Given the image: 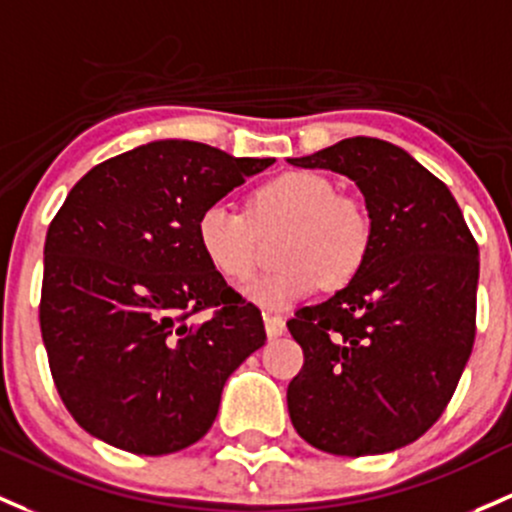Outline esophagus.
<instances>
[{"label":"esophagus","instance_id":"esophagus-1","mask_svg":"<svg viewBox=\"0 0 512 512\" xmlns=\"http://www.w3.org/2000/svg\"><path fill=\"white\" fill-rule=\"evenodd\" d=\"M265 331L270 338H277L284 333V319L277 314H265Z\"/></svg>","mask_w":512,"mask_h":512}]
</instances>
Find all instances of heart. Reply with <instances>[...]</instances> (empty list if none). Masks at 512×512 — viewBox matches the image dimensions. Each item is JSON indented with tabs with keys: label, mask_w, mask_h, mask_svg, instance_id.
Instances as JSON below:
<instances>
[{
	"label": "heart",
	"mask_w": 512,
	"mask_h": 512,
	"mask_svg": "<svg viewBox=\"0 0 512 512\" xmlns=\"http://www.w3.org/2000/svg\"><path fill=\"white\" fill-rule=\"evenodd\" d=\"M284 230L277 247L282 270L262 274L245 297L282 311L324 284L343 289L363 272L375 242L373 213L360 198L336 193L316 171H284L250 193L247 215L211 203L196 218V240L208 265L228 282H247L260 262V238Z\"/></svg>",
	"instance_id": "obj_1"
}]
</instances>
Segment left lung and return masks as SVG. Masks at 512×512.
<instances>
[{
    "label": "left lung",
    "instance_id": "left-lung-1",
    "mask_svg": "<svg viewBox=\"0 0 512 512\" xmlns=\"http://www.w3.org/2000/svg\"><path fill=\"white\" fill-rule=\"evenodd\" d=\"M289 164L353 179L375 223L363 272L287 321L304 351L289 417L326 454L395 451L437 422L464 373L478 245L449 188L395 144L351 137Z\"/></svg>",
    "mask_w": 512,
    "mask_h": 512
}]
</instances>
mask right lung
<instances>
[{"instance_id": "1", "label": "right lung", "mask_w": 512, "mask_h": 512, "mask_svg": "<svg viewBox=\"0 0 512 512\" xmlns=\"http://www.w3.org/2000/svg\"><path fill=\"white\" fill-rule=\"evenodd\" d=\"M270 164L161 139L71 188L43 245L39 321L53 383L85 432L161 456L211 429L225 380L267 333L206 262L196 218Z\"/></svg>"}]
</instances>
